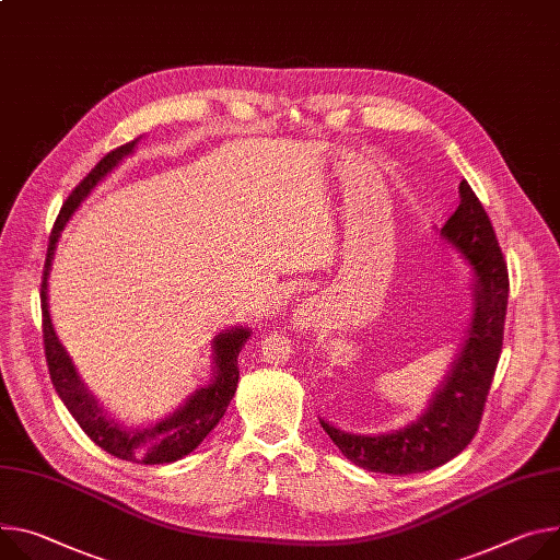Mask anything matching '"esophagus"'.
Here are the masks:
<instances>
[{
    "label": "esophagus",
    "mask_w": 560,
    "mask_h": 560,
    "mask_svg": "<svg viewBox=\"0 0 560 560\" xmlns=\"http://www.w3.org/2000/svg\"><path fill=\"white\" fill-rule=\"evenodd\" d=\"M296 328H301V330L311 328V311L308 308H299V313H296Z\"/></svg>",
    "instance_id": "34e87169"
}]
</instances>
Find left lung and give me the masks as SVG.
Instances as JSON below:
<instances>
[{
	"label": "left lung",
	"instance_id": "obj_1",
	"mask_svg": "<svg viewBox=\"0 0 560 560\" xmlns=\"http://www.w3.org/2000/svg\"><path fill=\"white\" fill-rule=\"evenodd\" d=\"M471 272V317L451 369L424 413L386 433H352L319 418V424L352 465L375 474L409 476L446 465L474 440L498 366L510 299V277L482 202L467 180L460 206L440 230Z\"/></svg>",
	"mask_w": 560,
	"mask_h": 560
}]
</instances>
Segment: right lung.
Returning a JSON list of instances; mask_svg holds the SVG:
<instances>
[{
  "mask_svg": "<svg viewBox=\"0 0 560 560\" xmlns=\"http://www.w3.org/2000/svg\"><path fill=\"white\" fill-rule=\"evenodd\" d=\"M138 142L140 138L109 151V154L100 161L86 174V178L71 191V196L62 206V212L54 225V232H50L48 249H46L42 294H39L42 296V330H44V352H46L50 382H54L60 399L65 401V406L75 418L80 429L100 448H105L107 453L120 457V460H129L138 465H167L189 455L225 416L238 384V352L249 339L252 330L243 326H232L221 330L212 339L210 382L189 393L187 399L170 416L151 424L127 427L125 422L116 420L84 386L73 360L69 358V352L65 350V346L56 335L54 322H50V313H48L50 266H54L58 241L67 223L71 221L75 210L82 206V200L127 156L133 154Z\"/></svg>",
  "mask_w": 560,
  "mask_h": 560,
  "instance_id": "obj_1",
  "label": "right lung"
}]
</instances>
